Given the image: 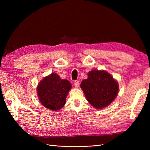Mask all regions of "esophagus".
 <instances>
[{
  "label": "esophagus",
  "mask_w": 150,
  "mask_h": 150,
  "mask_svg": "<svg viewBox=\"0 0 150 150\" xmlns=\"http://www.w3.org/2000/svg\"><path fill=\"white\" fill-rule=\"evenodd\" d=\"M79 84H80V83H79V81H76L75 82H74V86H75V87H76V88H78L79 86Z\"/></svg>",
  "instance_id": "34e87169"
}]
</instances>
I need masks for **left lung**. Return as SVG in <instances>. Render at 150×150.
<instances>
[{
  "mask_svg": "<svg viewBox=\"0 0 150 150\" xmlns=\"http://www.w3.org/2000/svg\"><path fill=\"white\" fill-rule=\"evenodd\" d=\"M88 101L96 109L106 108L115 100L119 91L117 81L104 70H92L81 83Z\"/></svg>",
  "mask_w": 150,
  "mask_h": 150,
  "instance_id": "8db88e82",
  "label": "left lung"
}]
</instances>
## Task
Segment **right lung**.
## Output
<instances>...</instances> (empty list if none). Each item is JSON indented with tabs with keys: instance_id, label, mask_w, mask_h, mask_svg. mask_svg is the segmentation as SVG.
<instances>
[{
	"instance_id": "1",
	"label": "right lung",
	"mask_w": 150,
	"mask_h": 150,
	"mask_svg": "<svg viewBox=\"0 0 150 150\" xmlns=\"http://www.w3.org/2000/svg\"><path fill=\"white\" fill-rule=\"evenodd\" d=\"M71 88L69 81L61 79L53 72L45 77L38 86L39 101L50 110H59L66 104V98Z\"/></svg>"
}]
</instances>
